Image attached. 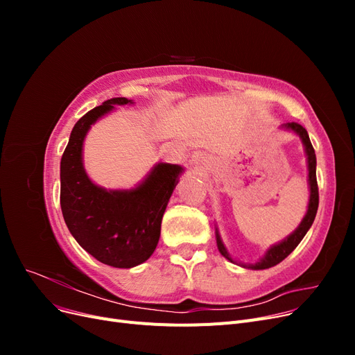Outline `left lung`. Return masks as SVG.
Here are the masks:
<instances>
[{"mask_svg":"<svg viewBox=\"0 0 355 355\" xmlns=\"http://www.w3.org/2000/svg\"><path fill=\"white\" fill-rule=\"evenodd\" d=\"M283 127L287 128V130L295 132L300 139H302V144L305 146L306 159H308V184H309L308 210H306V214H305V218L302 219V222L299 223V227L292 234H290L286 240L270 247V249L266 250L265 256L262 257L259 262H256V263H241V262H239L240 266L250 268V270H266V268H271L277 263H280L283 259H286V257L296 249V245L300 241H302V239L305 237V234L308 232V230L311 228V225H313V222L315 219L317 209H318V185H317V175H315L317 159H315L314 148H313V145H311V141H309L308 132L297 123H287V124H283ZM216 243H218V249H219L220 254L223 257H227L230 262L237 263L232 259L231 254L228 253V250L225 249V245L220 240V235H219L218 231H216Z\"/></svg>","mask_w":355,"mask_h":355,"instance_id":"1","label":"left lung"}]
</instances>
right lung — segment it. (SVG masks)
<instances>
[{
	"label": "right lung",
	"mask_w": 355,
	"mask_h": 355,
	"mask_svg": "<svg viewBox=\"0 0 355 355\" xmlns=\"http://www.w3.org/2000/svg\"><path fill=\"white\" fill-rule=\"evenodd\" d=\"M127 103L133 102L112 98L83 115L60 159V207L67 227L85 252L114 268H133L154 253L167 202L184 171L178 164L159 163L133 189L106 191L93 184L83 166L84 137L114 105Z\"/></svg>",
	"instance_id": "add662e5"
}]
</instances>
